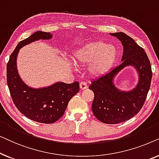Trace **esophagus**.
<instances>
[{
    "mask_svg": "<svg viewBox=\"0 0 159 159\" xmlns=\"http://www.w3.org/2000/svg\"><path fill=\"white\" fill-rule=\"evenodd\" d=\"M80 88H81V90H84V89H86L87 88H88V84H87L85 82L82 81L80 83Z\"/></svg>",
    "mask_w": 159,
    "mask_h": 159,
    "instance_id": "1",
    "label": "esophagus"
}]
</instances>
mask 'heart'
Segmentation results:
<instances>
[{
  "instance_id": "b5f03b06",
  "label": "heart",
  "mask_w": 159,
  "mask_h": 159,
  "mask_svg": "<svg viewBox=\"0 0 159 159\" xmlns=\"http://www.w3.org/2000/svg\"><path fill=\"white\" fill-rule=\"evenodd\" d=\"M117 57V50L114 45L104 42H95L84 45L74 53L75 64H90L89 71L93 75H101L109 70Z\"/></svg>"
}]
</instances>
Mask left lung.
<instances>
[{
    "label": "left lung",
    "instance_id": "left-lung-1",
    "mask_svg": "<svg viewBox=\"0 0 159 159\" xmlns=\"http://www.w3.org/2000/svg\"><path fill=\"white\" fill-rule=\"evenodd\" d=\"M123 45L121 64L93 80L89 89L94 93L92 110L94 116L105 124L123 122L135 116L142 108L150 89L151 66L143 48L124 32L110 33ZM132 66L139 75V82L131 91H123L114 84V77L121 69Z\"/></svg>",
    "mask_w": 159,
    "mask_h": 159
}]
</instances>
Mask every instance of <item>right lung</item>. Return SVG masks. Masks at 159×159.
Returning <instances> with one entry per match:
<instances>
[{"mask_svg": "<svg viewBox=\"0 0 159 159\" xmlns=\"http://www.w3.org/2000/svg\"><path fill=\"white\" fill-rule=\"evenodd\" d=\"M52 37L50 32L37 31L19 42L6 66L7 84L15 106L27 118L44 124L56 122L64 115L69 101L79 92V82L66 84L57 82L48 87L31 88L21 79L16 59L21 48L39 40H50Z\"/></svg>", "mask_w": 159, "mask_h": 159, "instance_id": "add662e5", "label": "right lung"}]
</instances>
